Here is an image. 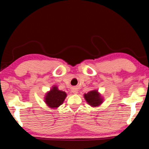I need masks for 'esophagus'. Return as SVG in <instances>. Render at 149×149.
Instances as JSON below:
<instances>
[{"instance_id": "34e87169", "label": "esophagus", "mask_w": 149, "mask_h": 149, "mask_svg": "<svg viewBox=\"0 0 149 149\" xmlns=\"http://www.w3.org/2000/svg\"><path fill=\"white\" fill-rule=\"evenodd\" d=\"M72 92L73 93H74V94H77V92H78V89H77V88H73L72 90Z\"/></svg>"}]
</instances>
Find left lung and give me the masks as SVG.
Listing matches in <instances>:
<instances>
[{
    "label": "left lung",
    "instance_id": "obj_1",
    "mask_svg": "<svg viewBox=\"0 0 149 149\" xmlns=\"http://www.w3.org/2000/svg\"><path fill=\"white\" fill-rule=\"evenodd\" d=\"M84 98L89 104L92 107H98L102 102V99L97 91L93 90L84 95Z\"/></svg>",
    "mask_w": 149,
    "mask_h": 149
}]
</instances>
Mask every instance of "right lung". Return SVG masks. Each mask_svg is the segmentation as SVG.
I'll list each match as a JSON object with an SVG mask.
<instances>
[{
  "label": "right lung",
  "instance_id": "add662e5",
  "mask_svg": "<svg viewBox=\"0 0 149 149\" xmlns=\"http://www.w3.org/2000/svg\"><path fill=\"white\" fill-rule=\"evenodd\" d=\"M66 96V93L64 91L58 90L57 87L54 86L47 93L45 102L50 108H57L62 104Z\"/></svg>",
  "mask_w": 149,
  "mask_h": 149
}]
</instances>
